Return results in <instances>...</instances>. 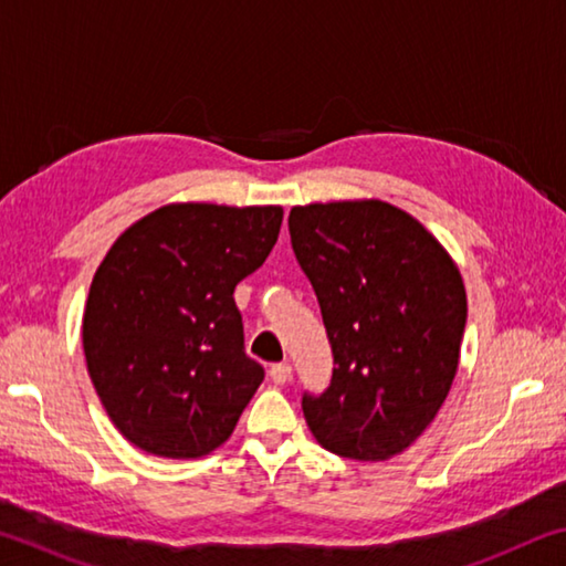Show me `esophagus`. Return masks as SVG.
<instances>
[{"label": "esophagus", "mask_w": 566, "mask_h": 566, "mask_svg": "<svg viewBox=\"0 0 566 566\" xmlns=\"http://www.w3.org/2000/svg\"><path fill=\"white\" fill-rule=\"evenodd\" d=\"M270 377L274 385H286V381L292 379V367L286 361H280V364H272L270 369Z\"/></svg>", "instance_id": "obj_1"}]
</instances>
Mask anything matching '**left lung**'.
<instances>
[{
  "label": "left lung",
  "mask_w": 566,
  "mask_h": 566,
  "mask_svg": "<svg viewBox=\"0 0 566 566\" xmlns=\"http://www.w3.org/2000/svg\"><path fill=\"white\" fill-rule=\"evenodd\" d=\"M296 262L317 294L334 369L302 411L329 452L385 462L415 442L457 375L467 292L452 256L379 199L294 207Z\"/></svg>",
  "instance_id": "8db88e82"
}]
</instances>
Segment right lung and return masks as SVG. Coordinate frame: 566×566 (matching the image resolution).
I'll use <instances>...</instances> for the list:
<instances>
[{"label": "right lung", "mask_w": 566, "mask_h": 566, "mask_svg": "<svg viewBox=\"0 0 566 566\" xmlns=\"http://www.w3.org/2000/svg\"><path fill=\"white\" fill-rule=\"evenodd\" d=\"M282 207L169 205L132 224L94 274L82 319L92 385L149 454L224 444L264 367L244 352L234 286L260 270Z\"/></svg>", "instance_id": "1"}]
</instances>
